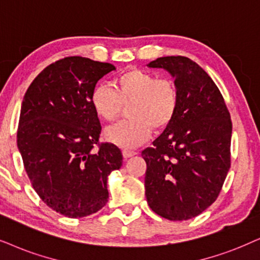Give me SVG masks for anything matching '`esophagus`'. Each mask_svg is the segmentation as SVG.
<instances>
[{
    "label": "esophagus",
    "instance_id": "obj_1",
    "mask_svg": "<svg viewBox=\"0 0 260 260\" xmlns=\"http://www.w3.org/2000/svg\"><path fill=\"white\" fill-rule=\"evenodd\" d=\"M122 154H123L124 158H129V157L136 156L137 152H136V151H131V150H123Z\"/></svg>",
    "mask_w": 260,
    "mask_h": 260
}]
</instances>
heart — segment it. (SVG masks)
Listing matches in <instances>:
<instances>
[{
  "label": "heart",
  "instance_id": "obj_1",
  "mask_svg": "<svg viewBox=\"0 0 260 260\" xmlns=\"http://www.w3.org/2000/svg\"><path fill=\"white\" fill-rule=\"evenodd\" d=\"M91 106L98 117L113 122L128 107L129 120L108 127L104 137L115 145L134 147L149 138L152 127L159 131L172 122L176 114L177 91L168 79H158L150 72L132 68L114 79L113 88L98 85L91 92Z\"/></svg>",
  "mask_w": 260,
  "mask_h": 260
}]
</instances>
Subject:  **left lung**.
Masks as SVG:
<instances>
[{"label": "left lung", "mask_w": 260, "mask_h": 260, "mask_svg": "<svg viewBox=\"0 0 260 260\" xmlns=\"http://www.w3.org/2000/svg\"><path fill=\"white\" fill-rule=\"evenodd\" d=\"M147 67L175 79L179 103L172 122L141 152L146 200L160 217L186 221L221 192L231 168V114L212 79L188 57H159Z\"/></svg>", "instance_id": "8db88e82"}]
</instances>
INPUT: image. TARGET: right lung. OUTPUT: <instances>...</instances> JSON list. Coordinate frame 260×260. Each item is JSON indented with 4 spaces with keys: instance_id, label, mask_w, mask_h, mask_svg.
Wrapping results in <instances>:
<instances>
[{
    "instance_id": "1",
    "label": "right lung",
    "mask_w": 260,
    "mask_h": 260,
    "mask_svg": "<svg viewBox=\"0 0 260 260\" xmlns=\"http://www.w3.org/2000/svg\"><path fill=\"white\" fill-rule=\"evenodd\" d=\"M114 70L86 57L62 58L37 75L22 100L16 143L25 170L43 202L67 217L103 208L108 176L122 166L119 147L98 143L102 127L90 101L97 81Z\"/></svg>"
}]
</instances>
